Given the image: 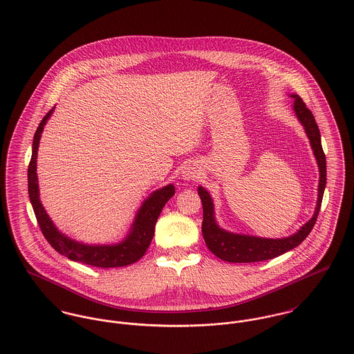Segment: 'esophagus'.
<instances>
[{"instance_id":"34e87169","label":"esophagus","mask_w":354,"mask_h":354,"mask_svg":"<svg viewBox=\"0 0 354 354\" xmlns=\"http://www.w3.org/2000/svg\"><path fill=\"white\" fill-rule=\"evenodd\" d=\"M198 176H199V169H198V167L194 165V164L186 165L183 168V171H182V178L185 180H194Z\"/></svg>"}]
</instances>
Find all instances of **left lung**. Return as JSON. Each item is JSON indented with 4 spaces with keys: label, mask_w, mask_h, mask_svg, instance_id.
Instances as JSON below:
<instances>
[{
    "label": "left lung",
    "mask_w": 354,
    "mask_h": 354,
    "mask_svg": "<svg viewBox=\"0 0 354 354\" xmlns=\"http://www.w3.org/2000/svg\"><path fill=\"white\" fill-rule=\"evenodd\" d=\"M295 99L293 111L299 122L303 124L306 134L310 140L311 148L314 151V156L319 167V186H317V201L315 206L314 216L308 220L296 234L281 237V239H268L252 235H241L234 234L223 230L214 216V203L206 189L202 186L198 187V194L202 201L203 207V221H202V235L207 248L220 259L232 262V263H251L273 259L278 255H282L286 251L297 247L314 228L323 193L326 187V156L322 149L320 131L315 122L313 113L307 109L306 103L296 93L290 95Z\"/></svg>",
    "instance_id": "left-lung-1"
}]
</instances>
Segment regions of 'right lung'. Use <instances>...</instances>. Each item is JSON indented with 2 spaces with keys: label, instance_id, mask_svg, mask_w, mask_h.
<instances>
[{
  "label": "right lung",
  "instance_id": "add662e5",
  "mask_svg": "<svg viewBox=\"0 0 354 354\" xmlns=\"http://www.w3.org/2000/svg\"><path fill=\"white\" fill-rule=\"evenodd\" d=\"M55 107H53L41 119V122L35 131L32 142V156L28 165V194L30 201L34 207L38 224L41 234L50 245L65 255L71 261L85 263L95 268H122L131 265L141 259L147 252L153 235L155 225L164 205L175 194V186L167 185L148 196L141 207L137 210L134 221L130 227L127 236L114 244H85L71 239L69 236L62 234L51 221L46 213L39 198V185L37 174V158L39 148L40 137L44 129V124L51 117Z\"/></svg>",
  "mask_w": 354,
  "mask_h": 354
}]
</instances>
